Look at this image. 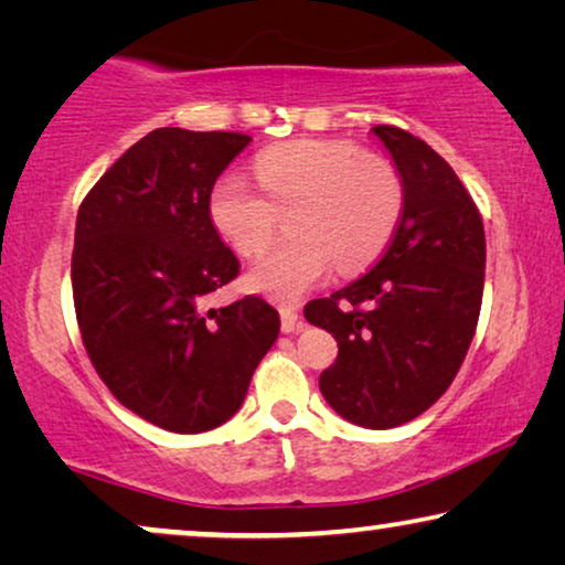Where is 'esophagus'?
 <instances>
[{
	"label": "esophagus",
	"instance_id": "obj_1",
	"mask_svg": "<svg viewBox=\"0 0 565 565\" xmlns=\"http://www.w3.org/2000/svg\"><path fill=\"white\" fill-rule=\"evenodd\" d=\"M280 321H282L285 334H296V331L303 329V319H300L298 311H292V308H282Z\"/></svg>",
	"mask_w": 565,
	"mask_h": 565
}]
</instances>
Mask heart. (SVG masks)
I'll list each match as a JSON object with an SVG mask.
<instances>
[{
  "instance_id": "1",
  "label": "heart",
  "mask_w": 565,
  "mask_h": 565,
  "mask_svg": "<svg viewBox=\"0 0 565 565\" xmlns=\"http://www.w3.org/2000/svg\"><path fill=\"white\" fill-rule=\"evenodd\" d=\"M257 184L223 174L207 195L215 231L242 257L262 252L277 231V211L296 205L290 234L246 273L249 290L298 300L329 275L331 262L352 273L381 254L404 213V180L383 157L350 141L298 138L269 146L254 161Z\"/></svg>"
}]
</instances>
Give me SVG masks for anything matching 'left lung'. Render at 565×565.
<instances>
[{
  "instance_id": "1",
  "label": "left lung",
  "mask_w": 565,
  "mask_h": 565,
  "mask_svg": "<svg viewBox=\"0 0 565 565\" xmlns=\"http://www.w3.org/2000/svg\"><path fill=\"white\" fill-rule=\"evenodd\" d=\"M404 180V213L367 275L316 298L308 323L339 344L319 388L347 422L391 429L427 412L466 360L483 298L481 213L452 167L396 126H375Z\"/></svg>"
}]
</instances>
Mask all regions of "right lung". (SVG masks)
I'll list each match as a JSON object with an SVG mask.
<instances>
[{
  "mask_svg": "<svg viewBox=\"0 0 565 565\" xmlns=\"http://www.w3.org/2000/svg\"><path fill=\"white\" fill-rule=\"evenodd\" d=\"M252 136L157 128L82 200L72 290L82 342L115 398L161 429L221 427L280 334L267 300L203 311L238 275L207 195Z\"/></svg>",
  "mask_w": 565,
  "mask_h": 565,
  "instance_id": "right-lung-1",
  "label": "right lung"
}]
</instances>
